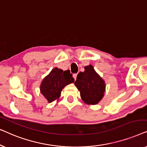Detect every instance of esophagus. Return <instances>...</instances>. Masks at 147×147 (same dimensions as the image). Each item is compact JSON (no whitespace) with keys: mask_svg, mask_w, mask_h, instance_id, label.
I'll use <instances>...</instances> for the list:
<instances>
[{"mask_svg":"<svg viewBox=\"0 0 147 147\" xmlns=\"http://www.w3.org/2000/svg\"><path fill=\"white\" fill-rule=\"evenodd\" d=\"M77 76H78V74H73V77H74V80H76V78H77Z\"/></svg>","mask_w":147,"mask_h":147,"instance_id":"1","label":"esophagus"}]
</instances>
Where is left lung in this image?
<instances>
[{"instance_id":"left-lung-1","label":"left lung","mask_w":147,"mask_h":147,"mask_svg":"<svg viewBox=\"0 0 147 147\" xmlns=\"http://www.w3.org/2000/svg\"><path fill=\"white\" fill-rule=\"evenodd\" d=\"M84 72H80L74 84L80 92L84 103L95 105L99 103L104 96L106 84L104 80L95 71L93 66L87 65Z\"/></svg>"}]
</instances>
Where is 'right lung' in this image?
<instances>
[{"instance_id":"right-lung-1","label":"right lung","mask_w":147,"mask_h":147,"mask_svg":"<svg viewBox=\"0 0 147 147\" xmlns=\"http://www.w3.org/2000/svg\"><path fill=\"white\" fill-rule=\"evenodd\" d=\"M73 82L74 79L69 70L63 71L55 67L44 78L40 86V92L47 102L51 103L59 99L62 90Z\"/></svg>"}]
</instances>
